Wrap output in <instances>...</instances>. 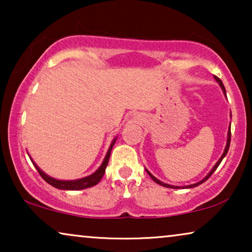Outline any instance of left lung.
I'll return each mask as SVG.
<instances>
[{"label":"left lung","mask_w":252,"mask_h":252,"mask_svg":"<svg viewBox=\"0 0 252 252\" xmlns=\"http://www.w3.org/2000/svg\"><path fill=\"white\" fill-rule=\"evenodd\" d=\"M215 79H216V80H217V81H218V82H219L220 87H221V88H222V91H223V93H225V94H226V91H225V87H223V84H222V81H221V80H220V79H219L218 77H216V75H215ZM229 144H230V127H229V130H228V139H227V144H226L225 151H223L222 156H221V157H220V159H219L218 161H217V164L215 165V166H213V168H212V170H211V171H210V173H209L208 175H206V177H205L204 179H203V180H202V181H199V182H197V184H194V185H189V186H186V187H184V188H192V187H196V186L201 185V184H203V182H204V181H206V180H208V179H209V178H210V177H211V175H212V173H213V172H215V171L217 170V167H218V166H219V164H220V163H221V160L223 159V157H225V156H226V155H227V153H228V149H229ZM147 172H148V171H147ZM148 174H149V175H150V178H151V179H153V180H154L155 182H156V184H158V185H160V186H163V187H166V188H179V187H174V186H171V185L164 184V182H161V181H159V180H158V179H156V178H155L153 174H151V173H149V172H148Z\"/></svg>","instance_id":"8db88e82"}]
</instances>
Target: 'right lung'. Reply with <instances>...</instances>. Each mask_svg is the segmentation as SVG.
Listing matches in <instances>:
<instances>
[{
	"instance_id": "right-lung-1",
	"label": "right lung",
	"mask_w": 252,
	"mask_h": 252,
	"mask_svg": "<svg viewBox=\"0 0 252 252\" xmlns=\"http://www.w3.org/2000/svg\"><path fill=\"white\" fill-rule=\"evenodd\" d=\"M116 142V139L112 141L111 146H110L108 153H106V156L104 158V160H103V163L101 166L97 171L95 172V173H93L92 175H89V177H86V178H82V179H78V180H72V181H62V180H57V179H54L49 177V175H47L46 173H43L42 171L40 170L39 167L36 166V164L34 163V166L39 172V174L42 177V179L48 184L53 186L55 188H58V189H64V190H80V189H86V188H89V187H93V186L97 185L99 181H101V179L103 175H104V172H105V168H106V165L109 163V158H110V155H111V150H112V147L113 144ZM32 160V159H31Z\"/></svg>"
}]
</instances>
